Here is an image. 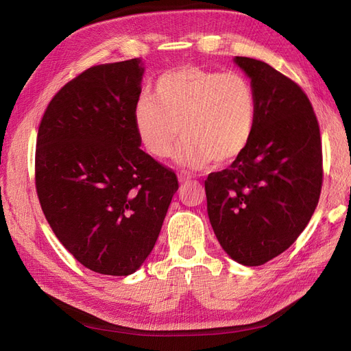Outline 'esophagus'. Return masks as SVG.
I'll return each instance as SVG.
<instances>
[{
	"label": "esophagus",
	"instance_id": "34e87169",
	"mask_svg": "<svg viewBox=\"0 0 351 351\" xmlns=\"http://www.w3.org/2000/svg\"><path fill=\"white\" fill-rule=\"evenodd\" d=\"M178 180H180V183H187V182H190V180H192V176H190L189 173H182L178 176Z\"/></svg>",
	"mask_w": 351,
	"mask_h": 351
}]
</instances>
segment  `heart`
Returning <instances> with one entry per match:
<instances>
[{
  "instance_id": "heart-1",
  "label": "heart",
  "mask_w": 351,
  "mask_h": 351,
  "mask_svg": "<svg viewBox=\"0 0 351 351\" xmlns=\"http://www.w3.org/2000/svg\"><path fill=\"white\" fill-rule=\"evenodd\" d=\"M134 127L145 149L168 158L178 137L177 162L199 168L240 156L254 130L256 97L247 77L237 71L218 73L184 66L161 74L152 98H141L133 111Z\"/></svg>"
}]
</instances>
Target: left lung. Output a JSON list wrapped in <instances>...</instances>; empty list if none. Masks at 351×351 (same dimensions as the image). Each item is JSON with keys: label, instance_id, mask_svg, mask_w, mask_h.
<instances>
[{"label": "left lung", "instance_id": "1", "mask_svg": "<svg viewBox=\"0 0 351 351\" xmlns=\"http://www.w3.org/2000/svg\"><path fill=\"white\" fill-rule=\"evenodd\" d=\"M252 80L256 121L244 152L205 180L208 215L231 259L258 267L300 236L322 189V142L307 95L254 58L236 57Z\"/></svg>", "mask_w": 351, "mask_h": 351}]
</instances>
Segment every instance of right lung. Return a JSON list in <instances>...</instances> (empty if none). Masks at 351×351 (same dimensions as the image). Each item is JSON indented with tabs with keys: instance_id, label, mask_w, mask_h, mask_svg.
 <instances>
[{
	"instance_id": "right-lung-1",
	"label": "right lung",
	"mask_w": 351,
	"mask_h": 351,
	"mask_svg": "<svg viewBox=\"0 0 351 351\" xmlns=\"http://www.w3.org/2000/svg\"><path fill=\"white\" fill-rule=\"evenodd\" d=\"M143 67L93 66L66 83L42 117L35 184L54 234L77 262L130 275L149 256L178 180L141 149L133 111Z\"/></svg>"
}]
</instances>
